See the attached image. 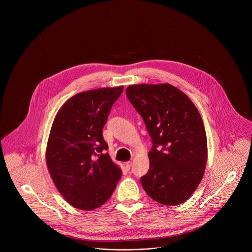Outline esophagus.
I'll return each instance as SVG.
<instances>
[{
  "instance_id": "obj_1",
  "label": "esophagus",
  "mask_w": 252,
  "mask_h": 252,
  "mask_svg": "<svg viewBox=\"0 0 252 252\" xmlns=\"http://www.w3.org/2000/svg\"><path fill=\"white\" fill-rule=\"evenodd\" d=\"M125 165H126V168L127 170H129L130 167H131V161H126Z\"/></svg>"
}]
</instances>
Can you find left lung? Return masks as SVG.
I'll return each mask as SVG.
<instances>
[{
	"instance_id": "8db88e82",
	"label": "left lung",
	"mask_w": 252,
	"mask_h": 252,
	"mask_svg": "<svg viewBox=\"0 0 252 252\" xmlns=\"http://www.w3.org/2000/svg\"><path fill=\"white\" fill-rule=\"evenodd\" d=\"M126 96L152 137L150 169L140 183L163 205L185 202L200 184L207 160L201 117L189 96L169 84L133 85Z\"/></svg>"
}]
</instances>
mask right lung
I'll use <instances>...</instances> for the list:
<instances>
[{
  "mask_svg": "<svg viewBox=\"0 0 252 252\" xmlns=\"http://www.w3.org/2000/svg\"><path fill=\"white\" fill-rule=\"evenodd\" d=\"M124 87L103 88L70 97L57 114L46 160L58 190L76 208L92 210L113 194L122 169L113 162L102 128Z\"/></svg>",
  "mask_w": 252,
  "mask_h": 252,
  "instance_id": "right-lung-1",
  "label": "right lung"
}]
</instances>
